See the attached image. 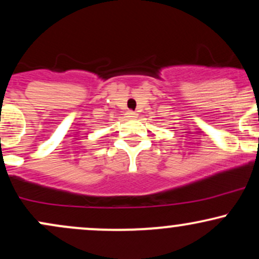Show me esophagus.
I'll list each match as a JSON object with an SVG mask.
<instances>
[{
	"label": "esophagus",
	"instance_id": "34e87169",
	"mask_svg": "<svg viewBox=\"0 0 259 259\" xmlns=\"http://www.w3.org/2000/svg\"><path fill=\"white\" fill-rule=\"evenodd\" d=\"M127 117H129V119H134V118L138 117V114L135 112H129L127 113Z\"/></svg>",
	"mask_w": 259,
	"mask_h": 259
}]
</instances>
